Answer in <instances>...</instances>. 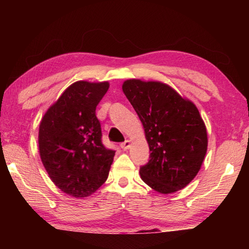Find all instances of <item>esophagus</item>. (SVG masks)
Here are the masks:
<instances>
[{"mask_svg": "<svg viewBox=\"0 0 249 249\" xmlns=\"http://www.w3.org/2000/svg\"><path fill=\"white\" fill-rule=\"evenodd\" d=\"M129 147H130V142L129 141H125L124 142H122V144H121V148L123 150L129 149Z\"/></svg>", "mask_w": 249, "mask_h": 249, "instance_id": "34e87169", "label": "esophagus"}]
</instances>
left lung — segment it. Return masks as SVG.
Returning <instances> with one entry per match:
<instances>
[{"label": "left lung", "instance_id": "obj_1", "mask_svg": "<svg viewBox=\"0 0 249 249\" xmlns=\"http://www.w3.org/2000/svg\"><path fill=\"white\" fill-rule=\"evenodd\" d=\"M144 126L150 156L142 180L170 195L191 182L208 150V133L196 104L160 81L129 79L122 86Z\"/></svg>", "mask_w": 249, "mask_h": 249}]
</instances>
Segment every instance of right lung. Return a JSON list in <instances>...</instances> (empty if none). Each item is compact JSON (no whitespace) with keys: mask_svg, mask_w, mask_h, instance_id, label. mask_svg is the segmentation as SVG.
Returning a JSON list of instances; mask_svg holds the SVG:
<instances>
[{"mask_svg":"<svg viewBox=\"0 0 249 249\" xmlns=\"http://www.w3.org/2000/svg\"><path fill=\"white\" fill-rule=\"evenodd\" d=\"M109 88L107 81H77L64 91L40 121L41 162L58 189L83 199L107 179L115 151L101 141L96 105Z\"/></svg>","mask_w":249,"mask_h":249,"instance_id":"right-lung-1","label":"right lung"}]
</instances>
